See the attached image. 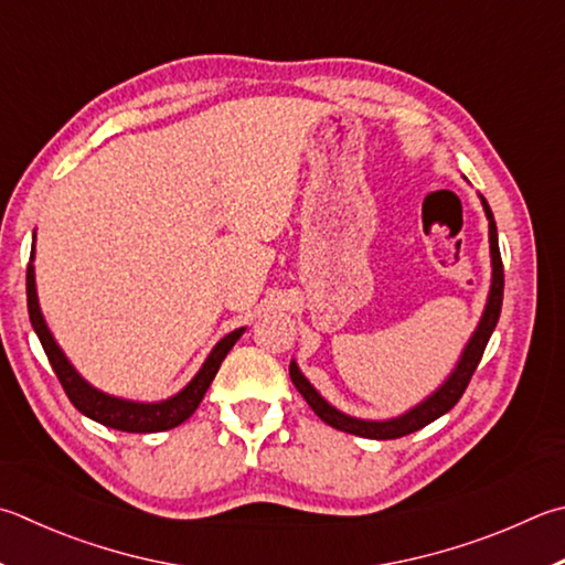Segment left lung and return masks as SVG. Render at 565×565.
<instances>
[{
  "instance_id": "left-lung-1",
  "label": "left lung",
  "mask_w": 565,
  "mask_h": 565,
  "mask_svg": "<svg viewBox=\"0 0 565 565\" xmlns=\"http://www.w3.org/2000/svg\"><path fill=\"white\" fill-rule=\"evenodd\" d=\"M479 200H481V207H484V214L489 220L491 286H489L484 311H481L479 323L475 328V333H471V338L467 341L465 351H461L455 371L445 377V383L439 385L433 395H427L423 403L409 407L407 413L397 415V417H387V419H363V417L345 415V413H341V409L328 403V399L309 383V377L299 371L296 361H291V365H289L291 383L296 385V390H299L306 403L311 405L313 413L321 417L326 425L341 429V433L367 437V439H395V437H403L409 433H417V429H423L425 425L435 423L437 417L449 413V409L459 403V397L465 395L471 375H475L481 355H484L489 338H491V333H494L499 313H501V301H504V264H501V254H499L497 222H494V214H491V210H489V202L481 198V194H479Z\"/></svg>"
}]
</instances>
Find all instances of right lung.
<instances>
[{
  "mask_svg": "<svg viewBox=\"0 0 565 565\" xmlns=\"http://www.w3.org/2000/svg\"><path fill=\"white\" fill-rule=\"evenodd\" d=\"M34 239H36V232H34ZM26 306H29V321H32L34 333L39 335L41 345H44L49 363L54 367L58 383L64 385L71 403H74V407L81 415L96 419V423L106 427L120 429V433H166V429L182 425L202 403L204 393H207L210 383L214 381V375H217L224 358H227V353L232 351V345L239 341L244 331H247V328H234L232 333H227L222 341H217V345L212 348L210 355L204 358L200 371L194 373L192 381L184 385L180 393H175L168 399H158V403H138V399L108 395L104 390L90 385L86 377L71 365L66 353L61 351V345L56 343V338L51 335L46 318L41 313V306H39L34 247H32V259H29V266H26Z\"/></svg>",
  "mask_w": 565,
  "mask_h": 565,
  "instance_id": "right-lung-1",
  "label": "right lung"
}]
</instances>
